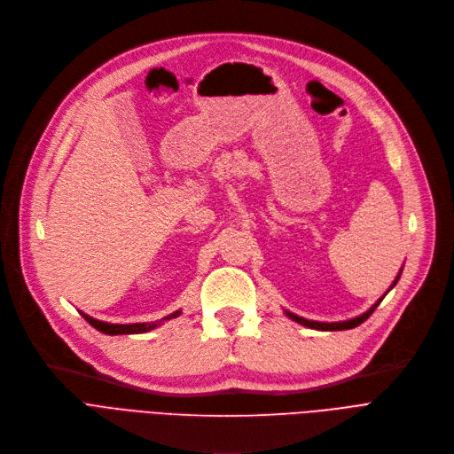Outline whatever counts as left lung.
<instances>
[{"mask_svg": "<svg viewBox=\"0 0 454 454\" xmlns=\"http://www.w3.org/2000/svg\"><path fill=\"white\" fill-rule=\"evenodd\" d=\"M401 273H403V268L399 270V273H397L395 280L392 283V286L386 290V294L390 292V290L397 285V280H399ZM386 294H384L380 299H377V301H375V305H373V307H370V309L365 310L364 314L355 316V317H351V319H345V321H333V323H329V321H314V319H307V317H303V316H297V314H294V312H290V310H286V309H285V314H286L292 321L299 323V325H303V327H309V329H316V331H348V329H355V327H358L360 323H364L365 319H368V317L373 314V310L380 305V301L386 297Z\"/></svg>", "mask_w": 454, "mask_h": 454, "instance_id": "1", "label": "left lung"}]
</instances>
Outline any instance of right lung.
<instances>
[{
  "label": "right lung",
  "mask_w": 454,
  "mask_h": 454,
  "mask_svg": "<svg viewBox=\"0 0 454 454\" xmlns=\"http://www.w3.org/2000/svg\"><path fill=\"white\" fill-rule=\"evenodd\" d=\"M81 316L90 323V325L94 329H98L99 333L103 334H111V336H116V334H142V333H149L153 331L157 327H160L164 321L168 319H174V317H179L181 316V310H176L174 314H169L159 321H149V323H129V325H121V323H106V321H99L89 314L81 312Z\"/></svg>",
  "instance_id": "1"
}]
</instances>
